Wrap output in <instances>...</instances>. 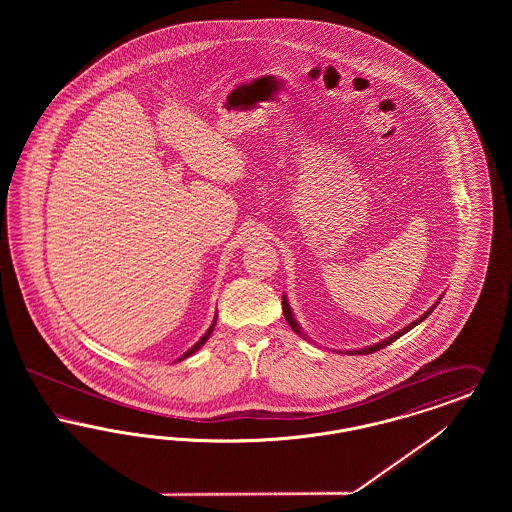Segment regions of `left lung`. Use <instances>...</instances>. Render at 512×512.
Returning <instances> with one entry per match:
<instances>
[{"label": "left lung", "instance_id": "left-lung-1", "mask_svg": "<svg viewBox=\"0 0 512 512\" xmlns=\"http://www.w3.org/2000/svg\"><path fill=\"white\" fill-rule=\"evenodd\" d=\"M439 299H441V297H439ZM439 299L438 301H436V303H434V305H432V307H430V309H428V311H426V313H424V315H422V317L416 318V320H414V322H411L409 326H405L403 330L395 332V334H393V336H390V338L378 341V343H374V345H368V347H363V349H353V351H345V353H347V355H368V353H374V351H378V349H384L386 345H390V343H393V341L397 340V338H401L403 334H407L409 330H413L414 326H416V324H420V322H422L424 318L430 317V313H432V311H434V309L438 307ZM282 309H284V317H286V320H288V324L292 326L293 332H295V334H299L301 338L309 340V336H307V334H305V332L301 330V326L297 324V320H295V317H293L292 307H290V303H288V297H286V295H282Z\"/></svg>", "mask_w": 512, "mask_h": 512}]
</instances>
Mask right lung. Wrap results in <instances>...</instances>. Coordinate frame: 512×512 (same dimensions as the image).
<instances>
[{
	"label": "right lung",
	"instance_id": "right-lung-1",
	"mask_svg": "<svg viewBox=\"0 0 512 512\" xmlns=\"http://www.w3.org/2000/svg\"><path fill=\"white\" fill-rule=\"evenodd\" d=\"M215 324H217V315H215V320H213V324L209 326V330H207V332H205V334H203V336L199 338V341H197L195 345H192V347H190V349H188V351H186L184 355H180V357L176 359V363H178V361H184V359H188V357H192L195 351H199V349H201V347L205 345V341L209 340V336L213 334V328H215Z\"/></svg>",
	"mask_w": 512,
	"mask_h": 512
}]
</instances>
